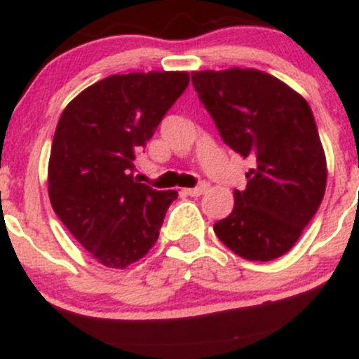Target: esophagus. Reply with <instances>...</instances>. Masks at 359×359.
<instances>
[{
    "label": "esophagus",
    "instance_id": "34e87169",
    "mask_svg": "<svg viewBox=\"0 0 359 359\" xmlns=\"http://www.w3.org/2000/svg\"><path fill=\"white\" fill-rule=\"evenodd\" d=\"M207 190H209V184L201 183L198 187H195V188H187V190H183V194L190 195V197H198V195L205 194Z\"/></svg>",
    "mask_w": 359,
    "mask_h": 359
}]
</instances>
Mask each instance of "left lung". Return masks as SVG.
Instances as JSON below:
<instances>
[{
  "mask_svg": "<svg viewBox=\"0 0 359 359\" xmlns=\"http://www.w3.org/2000/svg\"><path fill=\"white\" fill-rule=\"evenodd\" d=\"M221 138L252 161L245 190L214 233L236 256L271 261L294 247L327 187V161L311 107L276 77L254 69L191 72Z\"/></svg>",
  "mask_w": 359,
  "mask_h": 359,
  "instance_id": "left-lung-1",
  "label": "left lung"
}]
</instances>
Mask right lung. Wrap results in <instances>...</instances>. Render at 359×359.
<instances>
[{"label":"right lung","mask_w":359,"mask_h":359,"mask_svg":"<svg viewBox=\"0 0 359 359\" xmlns=\"http://www.w3.org/2000/svg\"><path fill=\"white\" fill-rule=\"evenodd\" d=\"M190 83L187 72H131L86 88L65 107L48 165L51 205L98 262L126 268L157 242L178 191L140 183L136 154Z\"/></svg>","instance_id":"obj_1"}]
</instances>
